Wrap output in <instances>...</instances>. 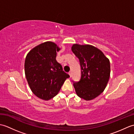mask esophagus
<instances>
[{
    "mask_svg": "<svg viewBox=\"0 0 134 134\" xmlns=\"http://www.w3.org/2000/svg\"><path fill=\"white\" fill-rule=\"evenodd\" d=\"M69 74L70 75V77H71V76H72V72H71V71H70V72H69Z\"/></svg>",
    "mask_w": 134,
    "mask_h": 134,
    "instance_id": "1",
    "label": "esophagus"
}]
</instances>
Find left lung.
Returning <instances> with one entry per match:
<instances>
[{
  "instance_id": "obj_1",
  "label": "left lung",
  "mask_w": 134,
  "mask_h": 134,
  "mask_svg": "<svg viewBox=\"0 0 134 134\" xmlns=\"http://www.w3.org/2000/svg\"><path fill=\"white\" fill-rule=\"evenodd\" d=\"M71 50L79 59L81 69L80 81L74 82L77 95L91 100L104 92L109 81L110 62L98 48L90 45L74 44Z\"/></svg>"
}]
</instances>
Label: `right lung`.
Here are the masks:
<instances>
[{
  "mask_svg": "<svg viewBox=\"0 0 134 134\" xmlns=\"http://www.w3.org/2000/svg\"><path fill=\"white\" fill-rule=\"evenodd\" d=\"M59 50L54 42H45L31 50L25 59V76L30 89L44 100L58 94L65 79L70 77L56 60Z\"/></svg>",
  "mask_w": 134,
  "mask_h": 134,
  "instance_id": "obj_1",
  "label": "right lung"
}]
</instances>
